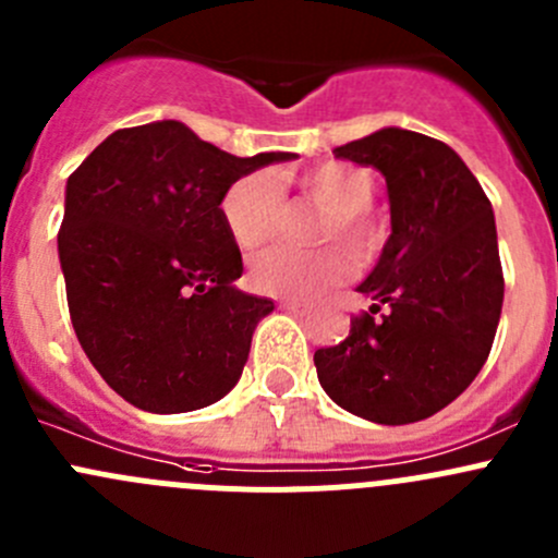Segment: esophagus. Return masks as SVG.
<instances>
[{"instance_id":"obj_1","label":"esophagus","mask_w":558,"mask_h":558,"mask_svg":"<svg viewBox=\"0 0 558 558\" xmlns=\"http://www.w3.org/2000/svg\"><path fill=\"white\" fill-rule=\"evenodd\" d=\"M280 307H283V311H289V313H294V315H305V313H307V305H305V302L283 300V302H280Z\"/></svg>"}]
</instances>
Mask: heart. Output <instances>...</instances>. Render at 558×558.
I'll list each match as a JSON object with an SVG mask.
<instances>
[{
    "mask_svg": "<svg viewBox=\"0 0 558 558\" xmlns=\"http://www.w3.org/2000/svg\"><path fill=\"white\" fill-rule=\"evenodd\" d=\"M320 207L311 227L315 247L275 245L251 258L247 280L258 294L283 300H313L351 275V256L369 258L384 240V218L373 210L375 178L362 167L326 161L300 174L251 172L234 180L221 199L229 238L243 251L264 245L283 229L289 205L286 191Z\"/></svg>",
    "mask_w": 558,
    "mask_h": 558,
    "instance_id": "obj_1",
    "label": "heart"
}]
</instances>
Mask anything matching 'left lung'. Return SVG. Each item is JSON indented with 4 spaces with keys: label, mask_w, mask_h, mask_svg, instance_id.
Returning <instances> with one entry per match:
<instances>
[{
    "label": "left lung",
    "mask_w": 558,
    "mask_h": 558,
    "mask_svg": "<svg viewBox=\"0 0 558 558\" xmlns=\"http://www.w3.org/2000/svg\"><path fill=\"white\" fill-rule=\"evenodd\" d=\"M335 156L384 174L391 234L356 289L373 307L351 318L345 340L315 351L318 380L359 418L424 421L475 380L497 335L505 278L492 202L453 148L408 129Z\"/></svg>",
    "instance_id": "left-lung-1"
}]
</instances>
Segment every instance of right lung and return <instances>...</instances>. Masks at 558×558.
I'll return each instance as SVG.
<instances>
[{"label":"right lung","instance_id":"obj_1","mask_svg":"<svg viewBox=\"0 0 558 558\" xmlns=\"http://www.w3.org/2000/svg\"><path fill=\"white\" fill-rule=\"evenodd\" d=\"M294 154L240 159L180 121L118 129L66 180L59 262L81 348L105 384L148 413H189L232 391L258 320L234 289L240 247L221 199Z\"/></svg>","mask_w":558,"mask_h":558}]
</instances>
